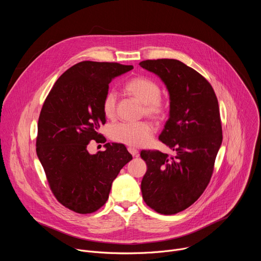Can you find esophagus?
Segmentation results:
<instances>
[{
	"label": "esophagus",
	"instance_id": "1",
	"mask_svg": "<svg viewBox=\"0 0 261 261\" xmlns=\"http://www.w3.org/2000/svg\"><path fill=\"white\" fill-rule=\"evenodd\" d=\"M128 151L129 153L133 156V157H138V151L134 147H128Z\"/></svg>",
	"mask_w": 261,
	"mask_h": 261
}]
</instances>
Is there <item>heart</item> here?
I'll list each match as a JSON object with an SVG mask.
<instances>
[{
  "mask_svg": "<svg viewBox=\"0 0 261 261\" xmlns=\"http://www.w3.org/2000/svg\"><path fill=\"white\" fill-rule=\"evenodd\" d=\"M126 91L143 104V114L145 116L155 120L164 117L166 106L160 99L161 89L157 83L146 77H135L126 85ZM116 105L117 95L114 91H109L102 101V110L106 118H114ZM152 133V126L145 122L122 123L111 128L110 137L125 145L139 147L150 141Z\"/></svg>",
  "mask_w": 261,
  "mask_h": 261,
  "instance_id": "obj_1",
  "label": "heart"
}]
</instances>
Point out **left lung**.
I'll return each mask as SVG.
<instances>
[{
	"label": "left lung",
	"instance_id": "left-lung-1",
	"mask_svg": "<svg viewBox=\"0 0 261 261\" xmlns=\"http://www.w3.org/2000/svg\"><path fill=\"white\" fill-rule=\"evenodd\" d=\"M164 83L169 94V118L159 139L174 156L141 151L147 165L141 180L144 202L163 215L193 204L210 182L222 143L219 104L210 83L194 69L173 59L139 63Z\"/></svg>",
	"mask_w": 261,
	"mask_h": 261
}]
</instances>
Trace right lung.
<instances>
[{
  "instance_id": "right-lung-1",
  "label": "right lung",
  "mask_w": 261,
  "mask_h": 261,
  "mask_svg": "<svg viewBox=\"0 0 261 261\" xmlns=\"http://www.w3.org/2000/svg\"><path fill=\"white\" fill-rule=\"evenodd\" d=\"M133 69L131 65L84 61L65 71L42 106L36 152L49 187L60 203L79 213L99 210L111 184L132 160L124 144L105 143V151H88L101 137L105 124L102 101L110 82Z\"/></svg>"
}]
</instances>
